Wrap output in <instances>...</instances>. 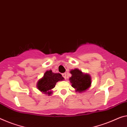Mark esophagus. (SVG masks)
I'll return each instance as SVG.
<instances>
[{
	"mask_svg": "<svg viewBox=\"0 0 127 127\" xmlns=\"http://www.w3.org/2000/svg\"><path fill=\"white\" fill-rule=\"evenodd\" d=\"M62 75V77H63L64 78L66 79V73H63Z\"/></svg>",
	"mask_w": 127,
	"mask_h": 127,
	"instance_id": "1",
	"label": "esophagus"
}]
</instances>
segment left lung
I'll return each instance as SVG.
<instances>
[{"label": "left lung", "mask_w": 127, "mask_h": 127, "mask_svg": "<svg viewBox=\"0 0 127 127\" xmlns=\"http://www.w3.org/2000/svg\"><path fill=\"white\" fill-rule=\"evenodd\" d=\"M70 73L72 75L69 80L72 84V87L76 89V91L81 93L89 88L91 81L90 76L89 74H84L77 69L71 70Z\"/></svg>", "instance_id": "obj_1"}]
</instances>
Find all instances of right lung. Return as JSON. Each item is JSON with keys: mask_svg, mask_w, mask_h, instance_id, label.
<instances>
[{"mask_svg": "<svg viewBox=\"0 0 127 127\" xmlns=\"http://www.w3.org/2000/svg\"><path fill=\"white\" fill-rule=\"evenodd\" d=\"M63 79L64 78L62 77L61 74L59 73H54L52 70H49L45 73L42 78L38 81L37 86L40 91L50 95L51 92H49V90L55 87L56 84L58 81H62Z\"/></svg>", "mask_w": 127, "mask_h": 127, "instance_id": "right-lung-1", "label": "right lung"}]
</instances>
